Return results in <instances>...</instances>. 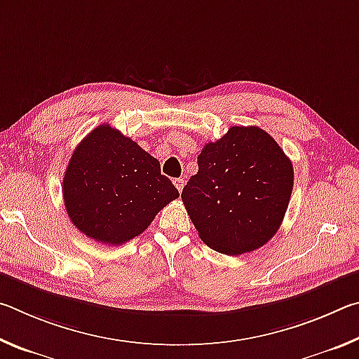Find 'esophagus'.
Returning <instances> with one entry per match:
<instances>
[{
  "mask_svg": "<svg viewBox=\"0 0 359 359\" xmlns=\"http://www.w3.org/2000/svg\"><path fill=\"white\" fill-rule=\"evenodd\" d=\"M174 185L177 187L179 193H182V190H184V185H185V180L182 179V177H179V179H174Z\"/></svg>",
  "mask_w": 359,
  "mask_h": 359,
  "instance_id": "34e87169",
  "label": "esophagus"
}]
</instances>
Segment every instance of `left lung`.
<instances>
[{
  "instance_id": "1",
  "label": "left lung",
  "mask_w": 359,
  "mask_h": 359,
  "mask_svg": "<svg viewBox=\"0 0 359 359\" xmlns=\"http://www.w3.org/2000/svg\"><path fill=\"white\" fill-rule=\"evenodd\" d=\"M293 180V165L274 137L258 126H233L204 145L182 201L204 244L233 257L274 238Z\"/></svg>"
}]
</instances>
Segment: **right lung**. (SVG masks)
I'll return each mask as SVG.
<instances>
[{"mask_svg": "<svg viewBox=\"0 0 359 359\" xmlns=\"http://www.w3.org/2000/svg\"><path fill=\"white\" fill-rule=\"evenodd\" d=\"M63 198L81 233L120 245L147 229L179 191L156 158L111 125H100L72 151Z\"/></svg>", "mask_w": 359, "mask_h": 359, "instance_id": "add662e5", "label": "right lung"}]
</instances>
